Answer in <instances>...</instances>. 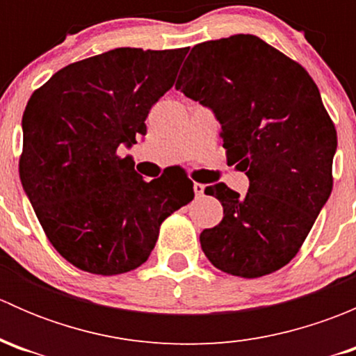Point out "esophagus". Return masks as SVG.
I'll use <instances>...</instances> for the list:
<instances>
[{"instance_id":"esophagus-1","label":"esophagus","mask_w":356,"mask_h":356,"mask_svg":"<svg viewBox=\"0 0 356 356\" xmlns=\"http://www.w3.org/2000/svg\"><path fill=\"white\" fill-rule=\"evenodd\" d=\"M193 189H195V195L198 196H203V193H204V186L203 184H200V182H195V186H193Z\"/></svg>"}]
</instances>
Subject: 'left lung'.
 I'll return each mask as SVG.
<instances>
[{"label":"left lung","mask_w":356,"mask_h":356,"mask_svg":"<svg viewBox=\"0 0 356 356\" xmlns=\"http://www.w3.org/2000/svg\"><path fill=\"white\" fill-rule=\"evenodd\" d=\"M175 89L220 122L227 160L246 172V196L218 182L204 193L224 207L200 234L225 274L254 279L288 265L332 191L337 134L314 79L251 34L196 44Z\"/></svg>","instance_id":"1"}]
</instances>
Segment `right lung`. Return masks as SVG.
<instances>
[{
	"label": "right lung",
	"mask_w": 356,
	"mask_h": 356,
	"mask_svg": "<svg viewBox=\"0 0 356 356\" xmlns=\"http://www.w3.org/2000/svg\"><path fill=\"white\" fill-rule=\"evenodd\" d=\"M188 48H117L56 72L22 117L19 172L42 231L74 267L98 275L148 260L160 225L195 198L184 170L145 181L131 156L146 117L174 86Z\"/></svg>",
	"instance_id": "obj_1"
}]
</instances>
